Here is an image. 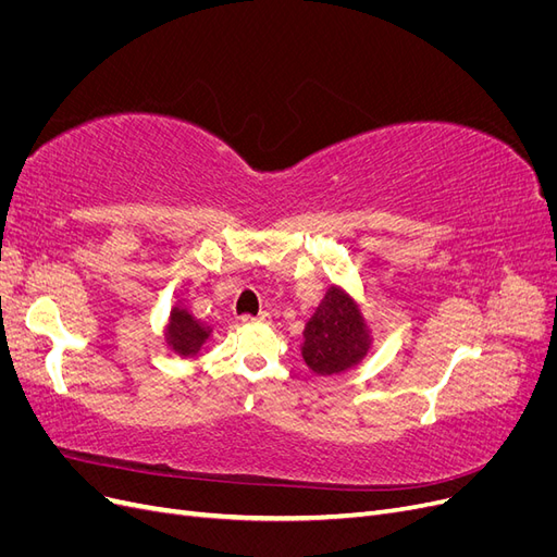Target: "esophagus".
I'll use <instances>...</instances> for the list:
<instances>
[{
    "instance_id": "esophagus-1",
    "label": "esophagus",
    "mask_w": 557,
    "mask_h": 557,
    "mask_svg": "<svg viewBox=\"0 0 557 557\" xmlns=\"http://www.w3.org/2000/svg\"><path fill=\"white\" fill-rule=\"evenodd\" d=\"M242 323H269V313L260 311L258 315H242Z\"/></svg>"
}]
</instances>
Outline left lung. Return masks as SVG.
<instances>
[{"label": "left lung", "instance_id": "1", "mask_svg": "<svg viewBox=\"0 0 557 557\" xmlns=\"http://www.w3.org/2000/svg\"><path fill=\"white\" fill-rule=\"evenodd\" d=\"M367 350L369 334L358 307L344 290L332 285L305 327V362L315 374L330 376L358 364Z\"/></svg>", "mask_w": 557, "mask_h": 557}]
</instances>
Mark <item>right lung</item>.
Wrapping results in <instances>:
<instances>
[{
  "mask_svg": "<svg viewBox=\"0 0 557 557\" xmlns=\"http://www.w3.org/2000/svg\"><path fill=\"white\" fill-rule=\"evenodd\" d=\"M209 327L201 325L195 315H190L185 309H174L170 327H166V344H170L178 356H195L207 342Z\"/></svg>",
  "mask_w": 557,
  "mask_h": 557,
  "instance_id": "1",
  "label": "right lung"
}]
</instances>
